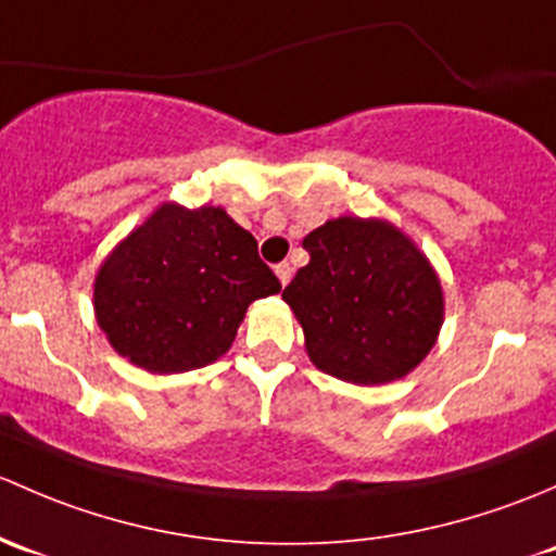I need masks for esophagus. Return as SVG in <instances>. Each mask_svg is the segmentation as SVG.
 Instances as JSON below:
<instances>
[{"mask_svg": "<svg viewBox=\"0 0 556 556\" xmlns=\"http://www.w3.org/2000/svg\"><path fill=\"white\" fill-rule=\"evenodd\" d=\"M291 273H294V267H291L289 262H280V265H276V276H278V280H280V286L289 283Z\"/></svg>", "mask_w": 556, "mask_h": 556, "instance_id": "esophagus-1", "label": "esophagus"}]
</instances>
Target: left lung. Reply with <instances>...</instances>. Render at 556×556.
I'll list each match as a JSON object with an SVG mask.
<instances>
[{
    "instance_id": "8db88e82",
    "label": "left lung",
    "mask_w": 556,
    "mask_h": 556,
    "mask_svg": "<svg viewBox=\"0 0 556 556\" xmlns=\"http://www.w3.org/2000/svg\"><path fill=\"white\" fill-rule=\"evenodd\" d=\"M311 262L283 300L326 375L382 386L409 375L437 345L444 294L437 270L399 227L340 216L302 240Z\"/></svg>"
}]
</instances>
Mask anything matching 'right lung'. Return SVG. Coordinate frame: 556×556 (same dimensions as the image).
<instances>
[{
    "mask_svg": "<svg viewBox=\"0 0 556 556\" xmlns=\"http://www.w3.org/2000/svg\"><path fill=\"white\" fill-rule=\"evenodd\" d=\"M278 291L254 236L225 208L163 203L99 267L93 307L119 356L174 375L225 356L251 302Z\"/></svg>",
    "mask_w": 556,
    "mask_h": 556,
    "instance_id": "right-lung-1",
    "label": "right lung"
}]
</instances>
